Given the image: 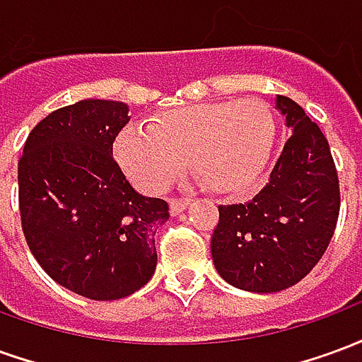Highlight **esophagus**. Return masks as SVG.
<instances>
[{"label": "esophagus", "instance_id": "obj_1", "mask_svg": "<svg viewBox=\"0 0 362 362\" xmlns=\"http://www.w3.org/2000/svg\"><path fill=\"white\" fill-rule=\"evenodd\" d=\"M168 204H170V213L178 215V213L184 211L188 207V199H170Z\"/></svg>", "mask_w": 362, "mask_h": 362}]
</instances>
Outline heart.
Segmentation results:
<instances>
[{
    "label": "heart",
    "instance_id": "1",
    "mask_svg": "<svg viewBox=\"0 0 362 362\" xmlns=\"http://www.w3.org/2000/svg\"><path fill=\"white\" fill-rule=\"evenodd\" d=\"M273 116L259 100H223L178 108L155 126L126 127L116 155L134 182L160 192L189 165L217 194H244L264 170L273 143Z\"/></svg>",
    "mask_w": 362,
    "mask_h": 362
}]
</instances>
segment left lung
<instances>
[{
  "instance_id": "left-lung-1",
  "label": "left lung",
  "mask_w": 362,
  "mask_h": 362,
  "mask_svg": "<svg viewBox=\"0 0 362 362\" xmlns=\"http://www.w3.org/2000/svg\"><path fill=\"white\" fill-rule=\"evenodd\" d=\"M275 108L293 135L250 202L219 205L211 236L217 273L250 293H277L306 277L339 215V180L322 129L287 96L277 95Z\"/></svg>"
}]
</instances>
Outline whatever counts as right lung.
<instances>
[{
    "instance_id": "add662e5",
    "label": "right lung",
    "mask_w": 362,
    "mask_h": 362,
    "mask_svg": "<svg viewBox=\"0 0 362 362\" xmlns=\"http://www.w3.org/2000/svg\"><path fill=\"white\" fill-rule=\"evenodd\" d=\"M129 106L87 98L48 114L19 160L21 225L36 262L62 287L118 300L157 267L168 204L137 194L112 157Z\"/></svg>"
}]
</instances>
